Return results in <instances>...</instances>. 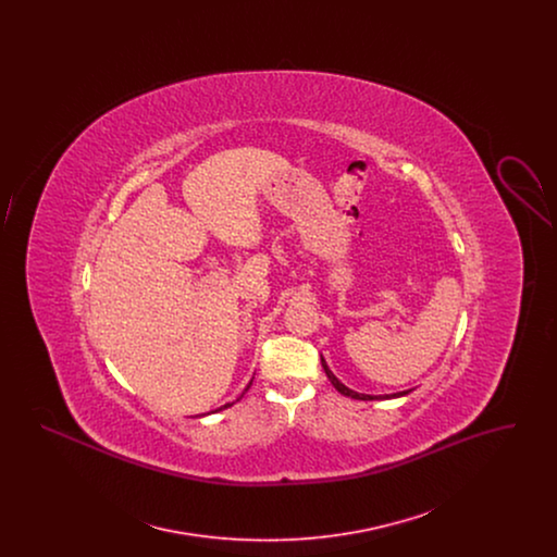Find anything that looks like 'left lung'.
<instances>
[{
    "label": "left lung",
    "instance_id": "obj_1",
    "mask_svg": "<svg viewBox=\"0 0 557 557\" xmlns=\"http://www.w3.org/2000/svg\"><path fill=\"white\" fill-rule=\"evenodd\" d=\"M321 366H323V370H325L327 380L334 384V388H336L341 395H345V397L357 398V400H382V398L405 397L407 393H411V391H403V393H395V395H361V393H355V391L346 388L345 384H343V382L332 373V370L327 368V363H325V359H323V357H321Z\"/></svg>",
    "mask_w": 557,
    "mask_h": 557
}]
</instances>
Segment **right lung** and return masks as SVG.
<instances>
[{"label":"right lung","instance_id":"add662e5","mask_svg":"<svg viewBox=\"0 0 557 557\" xmlns=\"http://www.w3.org/2000/svg\"><path fill=\"white\" fill-rule=\"evenodd\" d=\"M250 384H252V380H250ZM250 384H248V386H246V391H248V388H250ZM246 391H244V393H246ZM244 393H242V397H244ZM239 397V398H242ZM238 398V400H239ZM232 405H234V403H227V405H223V407H221V409H227V407H232Z\"/></svg>","mask_w":557,"mask_h":557}]
</instances>
